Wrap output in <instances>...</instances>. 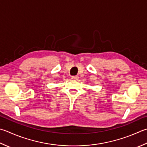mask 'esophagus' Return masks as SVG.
Segmentation results:
<instances>
[{
  "mask_svg": "<svg viewBox=\"0 0 147 147\" xmlns=\"http://www.w3.org/2000/svg\"><path fill=\"white\" fill-rule=\"evenodd\" d=\"M71 79L78 80V76H71Z\"/></svg>",
  "mask_w": 147,
  "mask_h": 147,
  "instance_id": "obj_1",
  "label": "esophagus"
}]
</instances>
